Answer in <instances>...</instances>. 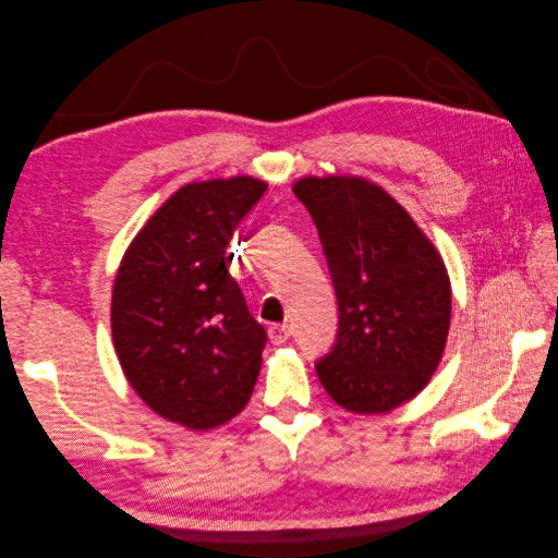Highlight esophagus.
<instances>
[{
	"label": "esophagus",
	"instance_id": "obj_1",
	"mask_svg": "<svg viewBox=\"0 0 558 558\" xmlns=\"http://www.w3.org/2000/svg\"><path fill=\"white\" fill-rule=\"evenodd\" d=\"M268 333L272 344H283L290 340V336H293V329H290V325H272Z\"/></svg>",
	"mask_w": 558,
	"mask_h": 558
}]
</instances>
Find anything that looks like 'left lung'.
Returning a JSON list of instances; mask_svg holds the SVG:
<instances>
[{"label": "left lung", "instance_id": "left-lung-1", "mask_svg": "<svg viewBox=\"0 0 558 558\" xmlns=\"http://www.w3.org/2000/svg\"><path fill=\"white\" fill-rule=\"evenodd\" d=\"M338 300V333L315 369L352 413H388L424 386L445 352L452 288L434 243L404 206L359 177H304Z\"/></svg>", "mask_w": 558, "mask_h": 558}]
</instances>
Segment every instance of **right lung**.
I'll return each instance as SVG.
<instances>
[{
	"mask_svg": "<svg viewBox=\"0 0 558 558\" xmlns=\"http://www.w3.org/2000/svg\"><path fill=\"white\" fill-rule=\"evenodd\" d=\"M268 191L254 177L179 189L124 252L111 329L124 377L161 417L216 429L250 402L265 348L229 275V241Z\"/></svg>",
	"mask_w": 558,
	"mask_h": 558,
	"instance_id": "right-lung-1",
	"label": "right lung"
}]
</instances>
